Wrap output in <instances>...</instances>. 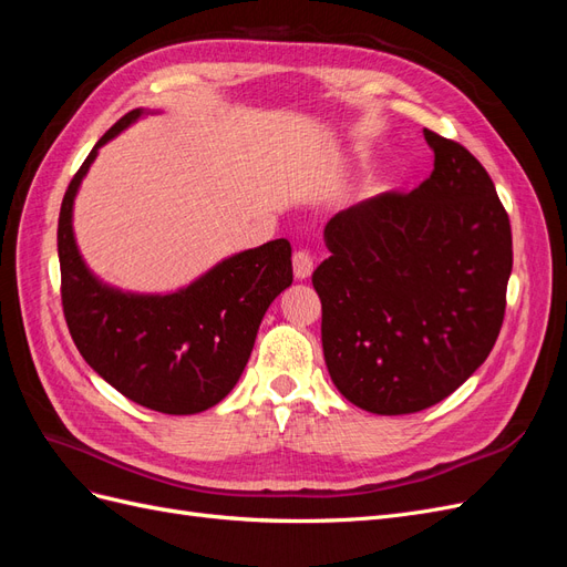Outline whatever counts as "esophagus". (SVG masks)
Listing matches in <instances>:
<instances>
[{
    "instance_id": "34e87169",
    "label": "esophagus",
    "mask_w": 567,
    "mask_h": 567,
    "mask_svg": "<svg viewBox=\"0 0 567 567\" xmlns=\"http://www.w3.org/2000/svg\"><path fill=\"white\" fill-rule=\"evenodd\" d=\"M312 269H315V262H312L310 252L298 250V252L293 255V274H296V279H298V281L310 279V277H312Z\"/></svg>"
}]
</instances>
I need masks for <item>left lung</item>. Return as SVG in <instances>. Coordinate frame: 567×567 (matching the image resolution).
Returning <instances> with one entry per match:
<instances>
[{
  "label": "left lung",
  "mask_w": 567,
  "mask_h": 567,
  "mask_svg": "<svg viewBox=\"0 0 567 567\" xmlns=\"http://www.w3.org/2000/svg\"><path fill=\"white\" fill-rule=\"evenodd\" d=\"M433 175L381 194L326 225L315 277L331 381L381 416L442 402L492 352L513 267L511 225L471 153L423 130Z\"/></svg>",
  "instance_id": "8db88e82"
}]
</instances>
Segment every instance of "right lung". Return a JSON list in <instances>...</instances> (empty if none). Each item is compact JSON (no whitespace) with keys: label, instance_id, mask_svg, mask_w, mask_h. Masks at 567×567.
Returning a JSON list of instances; mask_svg holds the SVG:
<instances>
[{"label":"right lung","instance_id":"right-lung-1","mask_svg":"<svg viewBox=\"0 0 567 567\" xmlns=\"http://www.w3.org/2000/svg\"><path fill=\"white\" fill-rule=\"evenodd\" d=\"M134 109L101 136L61 203V300L80 354L127 400L161 414H198L234 390L257 329L281 290L293 284L286 238L234 252L169 293H134L101 281L75 241L73 208L99 148L144 115Z\"/></svg>","mask_w":567,"mask_h":567}]
</instances>
